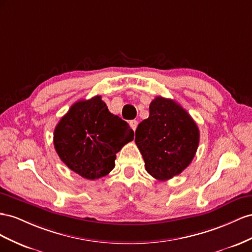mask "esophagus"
Segmentation results:
<instances>
[{
  "mask_svg": "<svg viewBox=\"0 0 252 252\" xmlns=\"http://www.w3.org/2000/svg\"><path fill=\"white\" fill-rule=\"evenodd\" d=\"M137 126H138V121L137 120H131L130 121V126H131V128H132L133 131L136 130V127H137Z\"/></svg>",
  "mask_w": 252,
  "mask_h": 252,
  "instance_id": "esophagus-1",
  "label": "esophagus"
}]
</instances>
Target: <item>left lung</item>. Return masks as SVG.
Masks as SVG:
<instances>
[{
    "label": "left lung",
    "mask_w": 252,
    "mask_h": 252,
    "mask_svg": "<svg viewBox=\"0 0 252 252\" xmlns=\"http://www.w3.org/2000/svg\"><path fill=\"white\" fill-rule=\"evenodd\" d=\"M149 118L135 132V142L148 173L168 181L189 166L195 156L199 130L195 121L174 100L158 96L150 104Z\"/></svg>",
    "instance_id": "obj_1"
}]
</instances>
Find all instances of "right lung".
Returning <instances> with one entry per match:
<instances>
[{"label":"right lung","instance_id":"obj_1","mask_svg":"<svg viewBox=\"0 0 252 252\" xmlns=\"http://www.w3.org/2000/svg\"><path fill=\"white\" fill-rule=\"evenodd\" d=\"M133 139L127 122L110 113L101 96L74 103L54 132L60 159L75 173L92 181L109 174L116 153Z\"/></svg>","mask_w":252,"mask_h":252}]
</instances>
